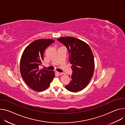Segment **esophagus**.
<instances>
[{"label": "esophagus", "instance_id": "34e87169", "mask_svg": "<svg viewBox=\"0 0 125 125\" xmlns=\"http://www.w3.org/2000/svg\"><path fill=\"white\" fill-rule=\"evenodd\" d=\"M56 74H57V75H62V73H60V72H56Z\"/></svg>", "mask_w": 125, "mask_h": 125}]
</instances>
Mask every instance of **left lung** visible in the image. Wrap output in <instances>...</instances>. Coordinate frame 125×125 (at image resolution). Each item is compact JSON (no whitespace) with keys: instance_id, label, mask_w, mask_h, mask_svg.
Returning a JSON list of instances; mask_svg holds the SVG:
<instances>
[{"instance_id":"8db88e82","label":"left lung","mask_w":125,"mask_h":125,"mask_svg":"<svg viewBox=\"0 0 125 125\" xmlns=\"http://www.w3.org/2000/svg\"><path fill=\"white\" fill-rule=\"evenodd\" d=\"M57 41L67 48L69 59L72 64L73 72L70 77L71 81L65 87L72 92L82 91L90 83L94 74V60L93 52L86 43L75 38L62 37Z\"/></svg>"}]
</instances>
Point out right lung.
<instances>
[{
	"label": "right lung",
	"mask_w": 125,
	"mask_h": 125,
	"mask_svg": "<svg viewBox=\"0 0 125 125\" xmlns=\"http://www.w3.org/2000/svg\"><path fill=\"white\" fill-rule=\"evenodd\" d=\"M54 41L41 39L32 42L23 51L20 60V72L26 84L32 90L42 92L49 86L55 77L54 71L40 69L45 49Z\"/></svg>",
	"instance_id": "add662e5"
}]
</instances>
